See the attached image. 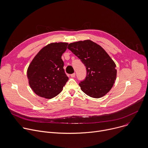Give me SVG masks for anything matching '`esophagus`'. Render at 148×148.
Here are the masks:
<instances>
[{
    "label": "esophagus",
    "mask_w": 148,
    "mask_h": 148,
    "mask_svg": "<svg viewBox=\"0 0 148 148\" xmlns=\"http://www.w3.org/2000/svg\"><path fill=\"white\" fill-rule=\"evenodd\" d=\"M75 73H73V74H71V77H73V78L75 77Z\"/></svg>",
    "instance_id": "obj_1"
}]
</instances>
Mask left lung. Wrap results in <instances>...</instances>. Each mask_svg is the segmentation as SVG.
<instances>
[{
  "instance_id": "obj_1",
  "label": "left lung",
  "mask_w": 148,
  "mask_h": 148,
  "mask_svg": "<svg viewBox=\"0 0 148 148\" xmlns=\"http://www.w3.org/2000/svg\"><path fill=\"white\" fill-rule=\"evenodd\" d=\"M67 48L86 67V77L79 84L81 89L93 98L106 95L117 77L116 65L108 53L100 45L88 39L71 43Z\"/></svg>"
}]
</instances>
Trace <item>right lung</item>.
I'll list each match as a JSON object with an SVG mask.
<instances>
[{
  "label": "right lung",
  "mask_w": 148,
  "mask_h": 148,
  "mask_svg": "<svg viewBox=\"0 0 148 148\" xmlns=\"http://www.w3.org/2000/svg\"><path fill=\"white\" fill-rule=\"evenodd\" d=\"M67 42L51 43L41 49L27 69L28 84L38 96L52 99L59 94L69 77L63 69V53Z\"/></svg>",
  "instance_id": "add662e5"
}]
</instances>
